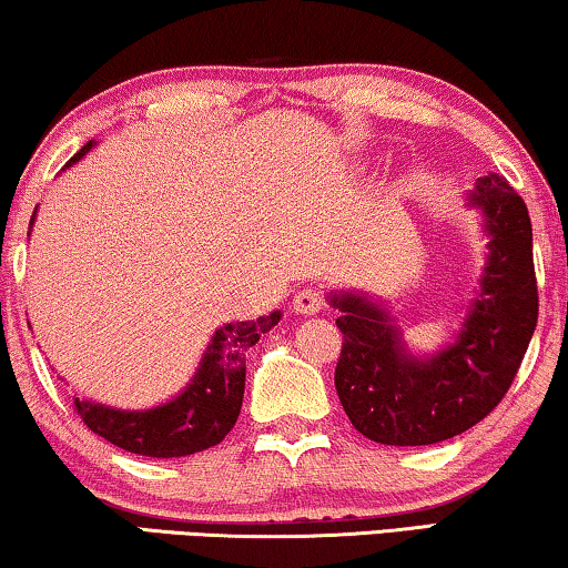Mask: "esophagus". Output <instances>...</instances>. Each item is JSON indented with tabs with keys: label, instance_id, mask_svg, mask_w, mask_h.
<instances>
[{
	"label": "esophagus",
	"instance_id": "obj_1",
	"mask_svg": "<svg viewBox=\"0 0 568 568\" xmlns=\"http://www.w3.org/2000/svg\"><path fill=\"white\" fill-rule=\"evenodd\" d=\"M292 304L297 315H317L325 307V294L320 290H312V286H304V290L294 294Z\"/></svg>",
	"mask_w": 568,
	"mask_h": 568
}]
</instances>
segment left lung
Segmentation results:
<instances>
[{
	"mask_svg": "<svg viewBox=\"0 0 568 568\" xmlns=\"http://www.w3.org/2000/svg\"><path fill=\"white\" fill-rule=\"evenodd\" d=\"M481 210L489 256L458 338L427 358L405 348L389 312L333 294L343 315L335 389L358 433L384 446H430L484 420L515 382L538 323L532 227L523 196L489 174L468 194Z\"/></svg>",
	"mask_w": 568,
	"mask_h": 568,
	"instance_id": "left-lung-1",
	"label": "left lung"
}]
</instances>
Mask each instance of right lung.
Returning a JSON list of instances; mask_svg holds the SVG:
<instances>
[{"label":"right lung","instance_id":"add662e5","mask_svg":"<svg viewBox=\"0 0 568 568\" xmlns=\"http://www.w3.org/2000/svg\"><path fill=\"white\" fill-rule=\"evenodd\" d=\"M92 145L94 143L89 141L65 166L84 159ZM32 223H36V215L30 217V225ZM278 320H282V312H271L248 323H227L220 327L212 335L194 379L166 405L130 413V409H114L77 397L73 409L89 430L130 454L179 458L207 450L233 430L241 415L245 351L256 345L261 335L268 333Z\"/></svg>","mask_w":568,"mask_h":568}]
</instances>
